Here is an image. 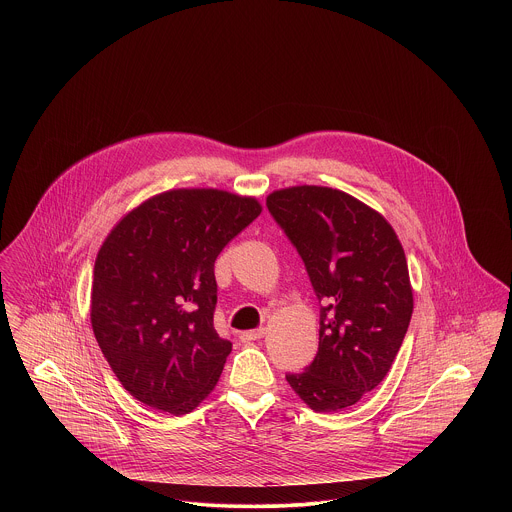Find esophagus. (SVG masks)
<instances>
[{
  "label": "esophagus",
  "instance_id": "34e87169",
  "mask_svg": "<svg viewBox=\"0 0 512 512\" xmlns=\"http://www.w3.org/2000/svg\"><path fill=\"white\" fill-rule=\"evenodd\" d=\"M264 335H266V329H264V327L252 329V331H242V333H240V341H244V343H248V341H258V339H262Z\"/></svg>",
  "mask_w": 512,
  "mask_h": 512
}]
</instances>
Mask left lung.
Returning <instances> with one entry per match:
<instances>
[{
    "label": "left lung",
    "instance_id": "left-lung-1",
    "mask_svg": "<svg viewBox=\"0 0 512 512\" xmlns=\"http://www.w3.org/2000/svg\"><path fill=\"white\" fill-rule=\"evenodd\" d=\"M266 207L321 303L317 355L286 380L311 410L339 412L382 382L402 347L414 309L404 248L382 215L337 189H280Z\"/></svg>",
    "mask_w": 512,
    "mask_h": 512
}]
</instances>
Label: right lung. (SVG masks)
Listing matches in <instances>:
<instances>
[{
  "mask_svg": "<svg viewBox=\"0 0 512 512\" xmlns=\"http://www.w3.org/2000/svg\"><path fill=\"white\" fill-rule=\"evenodd\" d=\"M262 213L252 197L173 189L120 220L98 250L90 321L122 386L159 412L195 410L232 343L213 325L215 260Z\"/></svg>",
  "mask_w": 512,
  "mask_h": 512,
  "instance_id": "right-lung-1",
  "label": "right lung"
}]
</instances>
